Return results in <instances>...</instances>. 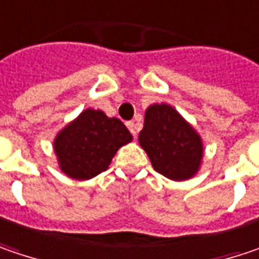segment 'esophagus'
Instances as JSON below:
<instances>
[{"label":"esophagus","mask_w":259,"mask_h":259,"mask_svg":"<svg viewBox=\"0 0 259 259\" xmlns=\"http://www.w3.org/2000/svg\"><path fill=\"white\" fill-rule=\"evenodd\" d=\"M126 126L129 127L130 133H132L133 136H136V135H138V126L135 124V121H127V123H126Z\"/></svg>","instance_id":"obj_1"}]
</instances>
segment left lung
Segmentation results:
<instances>
[{
    "instance_id": "left-lung-1",
    "label": "left lung",
    "mask_w": 259,
    "mask_h": 259,
    "mask_svg": "<svg viewBox=\"0 0 259 259\" xmlns=\"http://www.w3.org/2000/svg\"><path fill=\"white\" fill-rule=\"evenodd\" d=\"M139 144L154 170L171 180L190 179L204 154L199 135L167 104H154L146 110Z\"/></svg>"
}]
</instances>
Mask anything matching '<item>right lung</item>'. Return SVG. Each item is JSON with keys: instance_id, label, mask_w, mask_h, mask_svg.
Returning a JSON list of instances; mask_svg holds the SVG:
<instances>
[{"instance_id": "obj_1", "label": "right lung", "mask_w": 259, "mask_h": 259, "mask_svg": "<svg viewBox=\"0 0 259 259\" xmlns=\"http://www.w3.org/2000/svg\"><path fill=\"white\" fill-rule=\"evenodd\" d=\"M130 141V132L118 118L88 108L58 133L54 149L66 175L86 180L105 171L117 149Z\"/></svg>"}]
</instances>
